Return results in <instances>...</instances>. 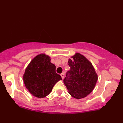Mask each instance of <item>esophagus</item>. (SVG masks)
Instances as JSON below:
<instances>
[{
  "label": "esophagus",
  "instance_id": "34e87169",
  "mask_svg": "<svg viewBox=\"0 0 123 123\" xmlns=\"http://www.w3.org/2000/svg\"><path fill=\"white\" fill-rule=\"evenodd\" d=\"M60 75H61V76L62 79H63L64 78V73H62V74H60Z\"/></svg>",
  "mask_w": 123,
  "mask_h": 123
}]
</instances>
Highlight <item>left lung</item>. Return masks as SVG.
Listing matches in <instances>:
<instances>
[{
	"label": "left lung",
	"instance_id": "8db88e82",
	"mask_svg": "<svg viewBox=\"0 0 123 123\" xmlns=\"http://www.w3.org/2000/svg\"><path fill=\"white\" fill-rule=\"evenodd\" d=\"M68 63L70 69L63 80L68 92L76 99L86 97L92 92L98 80L92 64L79 53L69 59Z\"/></svg>",
	"mask_w": 123,
	"mask_h": 123
}]
</instances>
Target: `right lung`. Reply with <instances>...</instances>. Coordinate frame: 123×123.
<instances>
[{
  "mask_svg": "<svg viewBox=\"0 0 123 123\" xmlns=\"http://www.w3.org/2000/svg\"><path fill=\"white\" fill-rule=\"evenodd\" d=\"M62 78L56 72V67L45 54L36 56L26 69L23 75L25 87L32 95L44 98L49 95L56 82Z\"/></svg>",
  "mask_w": 123,
  "mask_h": 123,
  "instance_id": "right-lung-1",
  "label": "right lung"
}]
</instances>
